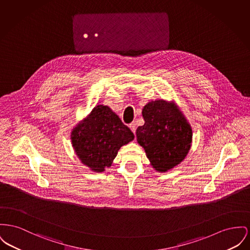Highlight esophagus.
Returning <instances> with one entry per match:
<instances>
[{
    "label": "esophagus",
    "instance_id": "esophagus-1",
    "mask_svg": "<svg viewBox=\"0 0 250 250\" xmlns=\"http://www.w3.org/2000/svg\"><path fill=\"white\" fill-rule=\"evenodd\" d=\"M129 128L131 129V131H132L134 134L136 132V128H137V125H136V123H131L130 125H129Z\"/></svg>",
    "mask_w": 250,
    "mask_h": 250
}]
</instances>
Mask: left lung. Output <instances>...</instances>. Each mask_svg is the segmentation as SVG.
Masks as SVG:
<instances>
[{"label":"left lung","instance_id":"left-lung-1","mask_svg":"<svg viewBox=\"0 0 250 250\" xmlns=\"http://www.w3.org/2000/svg\"><path fill=\"white\" fill-rule=\"evenodd\" d=\"M145 125L136 131L152 167L165 173L183 162L191 149L192 131L175 102L155 100L143 109Z\"/></svg>","mask_w":250,"mask_h":250}]
</instances>
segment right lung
<instances>
[{"instance_id": "1", "label": "right lung", "mask_w": 250, "mask_h": 250, "mask_svg": "<svg viewBox=\"0 0 250 250\" xmlns=\"http://www.w3.org/2000/svg\"><path fill=\"white\" fill-rule=\"evenodd\" d=\"M74 152L92 172L102 173L110 167L123 146L134 140V134L107 105H96L71 133Z\"/></svg>"}]
</instances>
